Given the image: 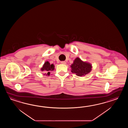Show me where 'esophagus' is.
I'll use <instances>...</instances> for the list:
<instances>
[{
    "mask_svg": "<svg viewBox=\"0 0 128 128\" xmlns=\"http://www.w3.org/2000/svg\"><path fill=\"white\" fill-rule=\"evenodd\" d=\"M61 63L62 64H66V62L65 61H61Z\"/></svg>",
    "mask_w": 128,
    "mask_h": 128,
    "instance_id": "obj_1",
    "label": "esophagus"
}]
</instances>
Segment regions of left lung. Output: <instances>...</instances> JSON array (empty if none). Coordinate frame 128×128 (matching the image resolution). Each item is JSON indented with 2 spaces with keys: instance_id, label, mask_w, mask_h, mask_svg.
<instances>
[{
  "instance_id": "left-lung-1",
  "label": "left lung",
  "mask_w": 128,
  "mask_h": 128,
  "mask_svg": "<svg viewBox=\"0 0 128 128\" xmlns=\"http://www.w3.org/2000/svg\"><path fill=\"white\" fill-rule=\"evenodd\" d=\"M71 72L76 74L79 76H82L87 74L92 70V65L89 63L84 62L79 58H77L74 60L71 66Z\"/></svg>"
}]
</instances>
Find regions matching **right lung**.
I'll return each instance as SVG.
<instances>
[{
    "mask_svg": "<svg viewBox=\"0 0 128 128\" xmlns=\"http://www.w3.org/2000/svg\"><path fill=\"white\" fill-rule=\"evenodd\" d=\"M54 64H50L47 61L46 62L44 63V66L42 67V68H41V70L42 71H44L46 72L45 74H48V76H49V74H50V70H54Z\"/></svg>",
    "mask_w": 128,
    "mask_h": 128,
    "instance_id": "obj_1",
    "label": "right lung"
}]
</instances>
